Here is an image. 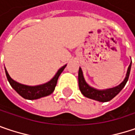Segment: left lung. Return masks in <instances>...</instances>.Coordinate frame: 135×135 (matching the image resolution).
Returning a JSON list of instances; mask_svg holds the SVG:
<instances>
[{
    "mask_svg": "<svg viewBox=\"0 0 135 135\" xmlns=\"http://www.w3.org/2000/svg\"><path fill=\"white\" fill-rule=\"evenodd\" d=\"M131 63L130 64L127 75L124 80L116 87L108 89V90H98L91 86H90L84 80L83 76V72L81 68L79 69V74H78V80H79V87L81 93L86 97L90 99H93L100 102H107L112 100L116 95H117L120 90L124 87L126 83L128 82L130 75V71H131Z\"/></svg>",
    "mask_w": 135,
    "mask_h": 135,
    "instance_id": "8db88e82",
    "label": "left lung"
}]
</instances>
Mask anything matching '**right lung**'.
<instances>
[{
    "label": "right lung",
    "mask_w": 135,
    "mask_h": 135,
    "mask_svg": "<svg viewBox=\"0 0 135 135\" xmlns=\"http://www.w3.org/2000/svg\"><path fill=\"white\" fill-rule=\"evenodd\" d=\"M66 65L60 68L59 69V71L57 72V73L55 74V76L49 82L42 84V85L35 86H29L23 85V84H21L14 80H12L10 77L6 69L5 68L4 69H5L7 79L8 80L9 83L11 84V86H12V88L23 98L27 99V100H35V99H38V98H41L43 97L49 96L54 91L55 86L57 84L58 78L60 76L61 73L63 71V69L66 68Z\"/></svg>",
    "instance_id": "right-lung-1"
}]
</instances>
